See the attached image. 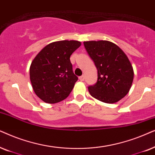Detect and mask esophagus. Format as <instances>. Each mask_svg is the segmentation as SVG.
Wrapping results in <instances>:
<instances>
[{"instance_id": "1", "label": "esophagus", "mask_w": 155, "mask_h": 155, "mask_svg": "<svg viewBox=\"0 0 155 155\" xmlns=\"http://www.w3.org/2000/svg\"><path fill=\"white\" fill-rule=\"evenodd\" d=\"M79 79L80 81H84V79H85V76L82 75V76H79Z\"/></svg>"}]
</instances>
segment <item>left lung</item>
I'll list each match as a JSON object with an SVG mask.
<instances>
[{
  "label": "left lung",
  "instance_id": "obj_1",
  "mask_svg": "<svg viewBox=\"0 0 155 155\" xmlns=\"http://www.w3.org/2000/svg\"><path fill=\"white\" fill-rule=\"evenodd\" d=\"M84 45L98 70L96 83L88 87L90 94L106 104L117 102L126 96L133 84L130 61L122 49L109 41H87Z\"/></svg>",
  "mask_w": 155,
  "mask_h": 155
}]
</instances>
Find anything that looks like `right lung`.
Wrapping results in <instances>:
<instances>
[{
	"label": "right lung",
	"mask_w": 155,
	"mask_h": 155,
	"mask_svg": "<svg viewBox=\"0 0 155 155\" xmlns=\"http://www.w3.org/2000/svg\"><path fill=\"white\" fill-rule=\"evenodd\" d=\"M81 45L75 40L50 43L33 59L30 81L35 94L44 102L56 104L69 96L78 80L70 57Z\"/></svg>",
	"instance_id": "right-lung-1"
}]
</instances>
